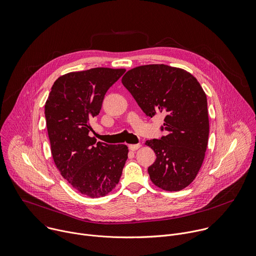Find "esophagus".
I'll use <instances>...</instances> for the list:
<instances>
[{
  "mask_svg": "<svg viewBox=\"0 0 256 256\" xmlns=\"http://www.w3.org/2000/svg\"><path fill=\"white\" fill-rule=\"evenodd\" d=\"M140 146H141V144H139V143H138V144H130V145H129V149L132 150V151H135V150H137Z\"/></svg>",
  "mask_w": 256,
  "mask_h": 256,
  "instance_id": "34e87169",
  "label": "esophagus"
}]
</instances>
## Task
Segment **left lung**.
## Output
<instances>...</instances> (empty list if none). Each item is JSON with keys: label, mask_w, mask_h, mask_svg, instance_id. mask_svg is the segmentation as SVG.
Masks as SVG:
<instances>
[{"label": "left lung", "mask_w": 256, "mask_h": 256, "mask_svg": "<svg viewBox=\"0 0 256 256\" xmlns=\"http://www.w3.org/2000/svg\"><path fill=\"white\" fill-rule=\"evenodd\" d=\"M122 84L146 116L166 115L160 130L166 135L146 141L156 154L148 168L151 182L168 192L184 188L196 176L208 145L205 92L190 72L166 64L130 70Z\"/></svg>", "instance_id": "1"}]
</instances>
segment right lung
<instances>
[{
  "mask_svg": "<svg viewBox=\"0 0 256 256\" xmlns=\"http://www.w3.org/2000/svg\"><path fill=\"white\" fill-rule=\"evenodd\" d=\"M124 72L96 68L66 74L54 82L45 104L54 164L72 186L90 198L103 196L116 186L128 158L126 145L96 142L88 136L90 121Z\"/></svg>",
  "mask_w": 256,
  "mask_h": 256,
  "instance_id": "1",
  "label": "right lung"
}]
</instances>
